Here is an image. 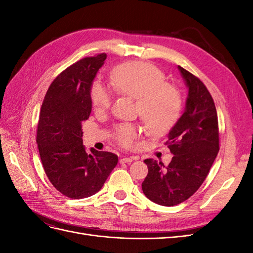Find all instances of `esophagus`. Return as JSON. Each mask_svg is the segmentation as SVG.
Masks as SVG:
<instances>
[{"mask_svg": "<svg viewBox=\"0 0 253 253\" xmlns=\"http://www.w3.org/2000/svg\"><path fill=\"white\" fill-rule=\"evenodd\" d=\"M136 158L135 157H124L120 159V164H129L132 163L133 160H135Z\"/></svg>", "mask_w": 253, "mask_h": 253, "instance_id": "34e87169", "label": "esophagus"}]
</instances>
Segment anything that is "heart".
Segmentation results:
<instances>
[{
    "mask_svg": "<svg viewBox=\"0 0 253 253\" xmlns=\"http://www.w3.org/2000/svg\"><path fill=\"white\" fill-rule=\"evenodd\" d=\"M112 85L117 93L136 99V112L145 129L152 136H163L177 124L182 111L179 88L166 81V74L154 64L127 62L114 68ZM89 98L96 111L110 108L112 95L103 84L96 80L89 88ZM116 139L124 147H132L139 136V128L131 124L116 127Z\"/></svg>",
    "mask_w": 253,
    "mask_h": 253,
    "instance_id": "1",
    "label": "heart"
}]
</instances>
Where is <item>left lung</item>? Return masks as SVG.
I'll list each match as a JSON object with an SVG mask.
<instances>
[{
    "instance_id": "left-lung-1",
    "label": "left lung",
    "mask_w": 253,
    "mask_h": 253,
    "mask_svg": "<svg viewBox=\"0 0 253 253\" xmlns=\"http://www.w3.org/2000/svg\"><path fill=\"white\" fill-rule=\"evenodd\" d=\"M189 88L186 109L165 143L174 155L165 167L163 162L145 159L148 175L142 191L150 201L175 206L187 201L208 175L219 151L217 113L205 84L178 66Z\"/></svg>"
}]
</instances>
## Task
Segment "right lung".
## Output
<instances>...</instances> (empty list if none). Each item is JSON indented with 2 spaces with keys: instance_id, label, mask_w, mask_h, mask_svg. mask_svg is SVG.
<instances>
[{
  "instance_id": "right-lung-1",
  "label": "right lung",
  "mask_w": 253,
  "mask_h": 253,
  "mask_svg": "<svg viewBox=\"0 0 253 253\" xmlns=\"http://www.w3.org/2000/svg\"><path fill=\"white\" fill-rule=\"evenodd\" d=\"M105 53L83 58L60 73L41 106L37 143L45 174L63 195L78 200L96 194L118 163L111 152L90 149L82 140V122L91 112L89 88Z\"/></svg>"
}]
</instances>
